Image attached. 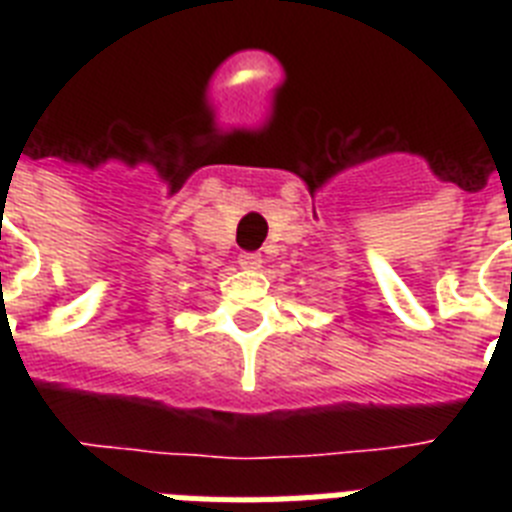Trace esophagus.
<instances>
[{
  "label": "esophagus",
  "mask_w": 512,
  "mask_h": 512,
  "mask_svg": "<svg viewBox=\"0 0 512 512\" xmlns=\"http://www.w3.org/2000/svg\"><path fill=\"white\" fill-rule=\"evenodd\" d=\"M238 264H241V269L246 271H259L261 264H264V259H261V253H241Z\"/></svg>",
  "instance_id": "34e87169"
}]
</instances>
